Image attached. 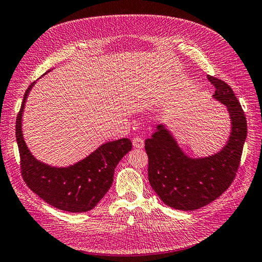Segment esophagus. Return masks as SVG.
Returning <instances> with one entry per match:
<instances>
[{"label":"esophagus","mask_w":262,"mask_h":262,"mask_svg":"<svg viewBox=\"0 0 262 262\" xmlns=\"http://www.w3.org/2000/svg\"><path fill=\"white\" fill-rule=\"evenodd\" d=\"M132 144L134 147L143 148L144 147V140L142 138H139V137H134L132 139Z\"/></svg>","instance_id":"obj_1"}]
</instances>
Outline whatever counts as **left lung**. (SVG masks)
<instances>
[{
	"label": "left lung",
	"instance_id": "8db88e82",
	"mask_svg": "<svg viewBox=\"0 0 262 262\" xmlns=\"http://www.w3.org/2000/svg\"><path fill=\"white\" fill-rule=\"evenodd\" d=\"M208 80L215 87L213 97L227 107L232 121L231 137L219 153L203 158L187 156L162 124L145 140L150 187L165 204L177 210L202 208L226 191L239 167L247 137L245 113L231 86L211 75Z\"/></svg>",
	"mask_w": 262,
	"mask_h": 262
}]
</instances>
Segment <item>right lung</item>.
<instances>
[{"mask_svg":"<svg viewBox=\"0 0 262 262\" xmlns=\"http://www.w3.org/2000/svg\"><path fill=\"white\" fill-rule=\"evenodd\" d=\"M34 84L26 90L16 119L23 179L31 191L54 208L73 213L90 211L112 187L116 166L131 150V141L123 138L107 142L83 161L69 167H51L37 161L27 148L21 132L24 106Z\"/></svg>","mask_w":262,"mask_h":262,"instance_id":"add662e5","label":"right lung"}]
</instances>
